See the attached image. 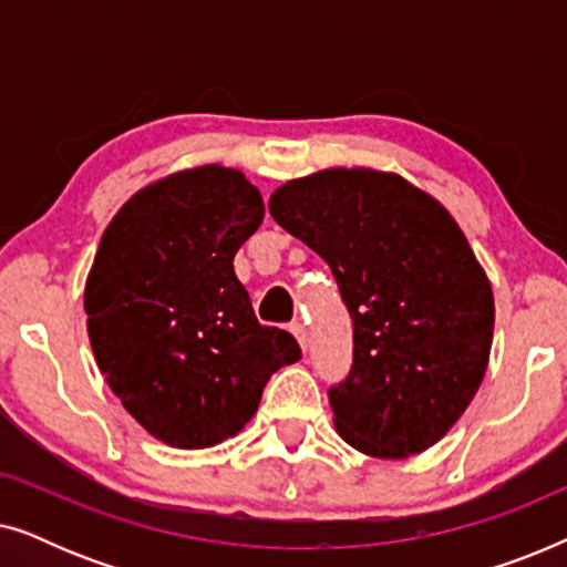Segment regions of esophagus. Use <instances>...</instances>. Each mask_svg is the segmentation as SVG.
<instances>
[{
    "mask_svg": "<svg viewBox=\"0 0 567 567\" xmlns=\"http://www.w3.org/2000/svg\"><path fill=\"white\" fill-rule=\"evenodd\" d=\"M289 330L293 332V336H297V340H299V346H301V348H305V351H307V343H309V340H307V328H305V324H301L299 320H293V322L289 324Z\"/></svg>",
    "mask_w": 567,
    "mask_h": 567,
    "instance_id": "esophagus-1",
    "label": "esophagus"
}]
</instances>
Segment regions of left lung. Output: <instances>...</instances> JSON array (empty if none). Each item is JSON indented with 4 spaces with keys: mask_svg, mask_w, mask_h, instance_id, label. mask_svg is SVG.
Wrapping results in <instances>:
<instances>
[{
    "mask_svg": "<svg viewBox=\"0 0 567 567\" xmlns=\"http://www.w3.org/2000/svg\"><path fill=\"white\" fill-rule=\"evenodd\" d=\"M270 216L328 262L353 322V363L328 390L336 429L363 454L436 444L475 398L493 291L441 204L400 175L322 169L270 196Z\"/></svg>",
    "mask_w": 567,
    "mask_h": 567,
    "instance_id": "1",
    "label": "left lung"
}]
</instances>
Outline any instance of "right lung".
<instances>
[{
  "instance_id": "obj_1",
  "label": "right lung",
  "mask_w": 567,
  "mask_h": 567,
  "mask_svg": "<svg viewBox=\"0 0 567 567\" xmlns=\"http://www.w3.org/2000/svg\"><path fill=\"white\" fill-rule=\"evenodd\" d=\"M262 214L243 173L206 165L138 190L100 239L84 286L92 353L123 408L169 446L235 436L270 374L301 359L291 332L258 322L231 266Z\"/></svg>"
}]
</instances>
